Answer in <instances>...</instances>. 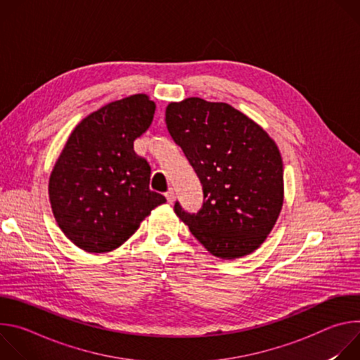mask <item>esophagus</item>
<instances>
[{
	"mask_svg": "<svg viewBox=\"0 0 360 360\" xmlns=\"http://www.w3.org/2000/svg\"><path fill=\"white\" fill-rule=\"evenodd\" d=\"M165 198H167V200H168L169 203H174V200H175V192H174V189H169V191L165 193Z\"/></svg>",
	"mask_w": 360,
	"mask_h": 360,
	"instance_id": "esophagus-1",
	"label": "esophagus"
}]
</instances>
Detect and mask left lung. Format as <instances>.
Segmentation results:
<instances>
[{
	"label": "left lung",
	"instance_id": "8db88e82",
	"mask_svg": "<svg viewBox=\"0 0 360 360\" xmlns=\"http://www.w3.org/2000/svg\"><path fill=\"white\" fill-rule=\"evenodd\" d=\"M165 122L196 172L203 205L174 211L210 253L238 259L258 249L283 205V164L268 132L225 102L198 96L171 102Z\"/></svg>",
	"mask_w": 360,
	"mask_h": 360
}]
</instances>
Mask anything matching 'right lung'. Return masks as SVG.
<instances>
[{
    "label": "right lung",
    "instance_id": "right-lung-1",
    "mask_svg": "<svg viewBox=\"0 0 360 360\" xmlns=\"http://www.w3.org/2000/svg\"><path fill=\"white\" fill-rule=\"evenodd\" d=\"M155 102L135 94L85 117L71 132L51 172L48 195L64 235L79 249L120 248L167 202L149 189L150 168L134 141L152 124Z\"/></svg>",
    "mask_w": 360,
    "mask_h": 360
}]
</instances>
